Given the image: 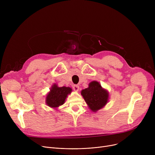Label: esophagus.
<instances>
[{"mask_svg": "<svg viewBox=\"0 0 155 155\" xmlns=\"http://www.w3.org/2000/svg\"><path fill=\"white\" fill-rule=\"evenodd\" d=\"M73 90H74L75 91L77 92L79 90V86L77 85H73Z\"/></svg>", "mask_w": 155, "mask_h": 155, "instance_id": "34e87169", "label": "esophagus"}]
</instances>
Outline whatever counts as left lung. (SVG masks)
I'll use <instances>...</instances> for the list:
<instances>
[{
  "label": "left lung",
  "instance_id": "8db88e82",
  "mask_svg": "<svg viewBox=\"0 0 155 155\" xmlns=\"http://www.w3.org/2000/svg\"><path fill=\"white\" fill-rule=\"evenodd\" d=\"M81 94L89 108L94 112L102 108L108 101V92L96 81L89 84L88 87L82 90Z\"/></svg>",
  "mask_w": 155,
  "mask_h": 155
}]
</instances>
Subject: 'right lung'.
<instances>
[{"label":"right lung","mask_w":155,"mask_h":155,"mask_svg":"<svg viewBox=\"0 0 155 155\" xmlns=\"http://www.w3.org/2000/svg\"><path fill=\"white\" fill-rule=\"evenodd\" d=\"M71 92V88L70 87H58L56 85H53L46 97L47 105L51 107H58L63 104L68 94Z\"/></svg>","instance_id":"1"}]
</instances>
